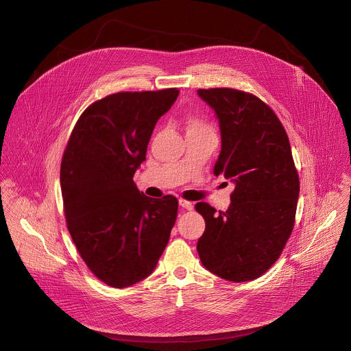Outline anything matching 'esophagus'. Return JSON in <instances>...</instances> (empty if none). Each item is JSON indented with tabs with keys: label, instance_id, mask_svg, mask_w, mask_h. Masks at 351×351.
Instances as JSON below:
<instances>
[{
	"label": "esophagus",
	"instance_id": "34e87169",
	"mask_svg": "<svg viewBox=\"0 0 351 351\" xmlns=\"http://www.w3.org/2000/svg\"><path fill=\"white\" fill-rule=\"evenodd\" d=\"M179 206L182 207V208H184V210H193V203H190V202H186V199H179Z\"/></svg>",
	"mask_w": 351,
	"mask_h": 351
}]
</instances>
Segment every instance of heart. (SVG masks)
<instances>
[{
	"mask_svg": "<svg viewBox=\"0 0 351 351\" xmlns=\"http://www.w3.org/2000/svg\"><path fill=\"white\" fill-rule=\"evenodd\" d=\"M187 125H189V129H206V128H207V125H204L202 121L193 119V118L189 119Z\"/></svg>",
	"mask_w": 351,
	"mask_h": 351,
	"instance_id": "heart-1",
	"label": "heart"
}]
</instances>
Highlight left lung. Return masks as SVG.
<instances>
[{
    "instance_id": "8db88e82",
    "label": "left lung",
    "mask_w": 351,
    "mask_h": 351,
    "mask_svg": "<svg viewBox=\"0 0 351 351\" xmlns=\"http://www.w3.org/2000/svg\"><path fill=\"white\" fill-rule=\"evenodd\" d=\"M219 122L221 153L214 173L234 184L232 203L206 221L197 241L203 265L230 282L260 278L279 258L293 230L300 191L287 134L275 112L253 94L234 88L197 90Z\"/></svg>"
}]
</instances>
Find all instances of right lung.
Segmentation results:
<instances>
[{"label": "right lung", "mask_w": 351, "mask_h": 351, "mask_svg": "<svg viewBox=\"0 0 351 351\" xmlns=\"http://www.w3.org/2000/svg\"><path fill=\"white\" fill-rule=\"evenodd\" d=\"M178 95V88H167L98 99L80 115L65 148L61 191L68 230L88 269L111 287L152 275L175 225L176 197L149 198L133 176L156 123Z\"/></svg>", "instance_id": "1"}]
</instances>
